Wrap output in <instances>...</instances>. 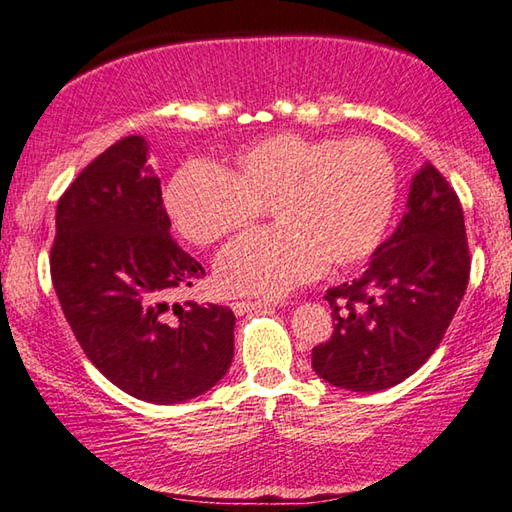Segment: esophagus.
<instances>
[{
  "instance_id": "34e87169",
  "label": "esophagus",
  "mask_w": 512,
  "mask_h": 512,
  "mask_svg": "<svg viewBox=\"0 0 512 512\" xmlns=\"http://www.w3.org/2000/svg\"><path fill=\"white\" fill-rule=\"evenodd\" d=\"M271 305H275V302H271V300H235L230 307H232V311H235L237 316H241V314H246V311L271 307Z\"/></svg>"
}]
</instances>
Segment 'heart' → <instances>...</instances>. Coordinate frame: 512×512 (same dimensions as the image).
Returning <instances> with one entry per match:
<instances>
[{
  "label": "heart",
  "instance_id": "heart-1",
  "mask_svg": "<svg viewBox=\"0 0 512 512\" xmlns=\"http://www.w3.org/2000/svg\"><path fill=\"white\" fill-rule=\"evenodd\" d=\"M395 201L397 169L379 142L296 133L244 146L225 171L189 162L164 189L173 225L198 246L250 228L268 205L280 225L241 237L216 262L221 287L257 296H282L325 266L361 264Z\"/></svg>",
  "mask_w": 512,
  "mask_h": 512
}]
</instances>
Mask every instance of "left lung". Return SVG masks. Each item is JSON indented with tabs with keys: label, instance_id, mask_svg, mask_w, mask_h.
<instances>
[{
	"label": "left lung",
	"instance_id": "left-lung-1",
	"mask_svg": "<svg viewBox=\"0 0 512 512\" xmlns=\"http://www.w3.org/2000/svg\"><path fill=\"white\" fill-rule=\"evenodd\" d=\"M470 280V246L454 187L431 164L415 173L406 214L366 273L325 300L334 332L311 350L332 386L375 393L400 384L443 341Z\"/></svg>",
	"mask_w": 512,
	"mask_h": 512
}]
</instances>
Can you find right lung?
<instances>
[{
  "label": "right lung",
  "instance_id": "right-lung-1",
  "mask_svg": "<svg viewBox=\"0 0 512 512\" xmlns=\"http://www.w3.org/2000/svg\"><path fill=\"white\" fill-rule=\"evenodd\" d=\"M160 178L146 140L128 135L60 196L51 282L76 341L121 391L153 404L198 397L228 372L235 314L219 305H169L203 266L169 235Z\"/></svg>",
  "mask_w": 512,
  "mask_h": 512
}]
</instances>
